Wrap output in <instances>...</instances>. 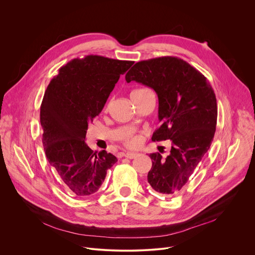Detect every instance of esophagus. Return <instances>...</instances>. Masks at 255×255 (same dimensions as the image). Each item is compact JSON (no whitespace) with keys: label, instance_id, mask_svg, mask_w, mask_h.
Segmentation results:
<instances>
[{"label":"esophagus","instance_id":"esophagus-1","mask_svg":"<svg viewBox=\"0 0 255 255\" xmlns=\"http://www.w3.org/2000/svg\"><path fill=\"white\" fill-rule=\"evenodd\" d=\"M138 155H139V154L136 153V152H127V153L124 154V156H125L126 158H129V159H134V158L137 157Z\"/></svg>","mask_w":255,"mask_h":255}]
</instances>
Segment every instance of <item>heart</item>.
Listing matches in <instances>:
<instances>
[{"instance_id":"obj_1","label":"heart","mask_w":255,"mask_h":255,"mask_svg":"<svg viewBox=\"0 0 255 255\" xmlns=\"http://www.w3.org/2000/svg\"><path fill=\"white\" fill-rule=\"evenodd\" d=\"M122 141L123 144L128 148H137L140 146L142 138L133 132H128L122 136Z\"/></svg>"}]
</instances>
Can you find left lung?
Wrapping results in <instances>:
<instances>
[{"mask_svg":"<svg viewBox=\"0 0 255 255\" xmlns=\"http://www.w3.org/2000/svg\"><path fill=\"white\" fill-rule=\"evenodd\" d=\"M125 79L152 88L158 96L161 126L152 141L171 140L172 146L166 158L158 152L149 155L152 167L147 178L155 191L176 195L213 140L217 122L214 91L204 75L172 56L137 62Z\"/></svg>","mask_w":255,"mask_h":255,"instance_id":"left-lung-1","label":"left lung"}]
</instances>
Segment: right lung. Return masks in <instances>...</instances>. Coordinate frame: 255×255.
Returning a JSON list of instances; mask_svg holds the SVG:
<instances>
[{
  "label": "right lung",
  "mask_w": 255,
  "mask_h": 255,
  "mask_svg": "<svg viewBox=\"0 0 255 255\" xmlns=\"http://www.w3.org/2000/svg\"><path fill=\"white\" fill-rule=\"evenodd\" d=\"M133 63L97 55L73 59L48 85L40 108L44 150L63 184L77 196L97 192L117 162L105 150L94 152L85 138L88 124Z\"/></svg>",
  "instance_id": "add662e5"
}]
</instances>
